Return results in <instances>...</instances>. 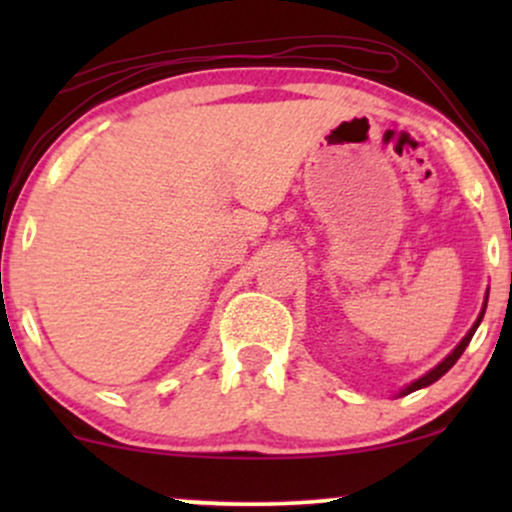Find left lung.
Here are the masks:
<instances>
[{
	"instance_id": "left-lung-1",
	"label": "left lung",
	"mask_w": 512,
	"mask_h": 512,
	"mask_svg": "<svg viewBox=\"0 0 512 512\" xmlns=\"http://www.w3.org/2000/svg\"><path fill=\"white\" fill-rule=\"evenodd\" d=\"M484 310H486V303H484ZM484 310H481V315L477 317V322H474V327H472V330L467 332V337H464L462 342L455 346V351H452V354H450L448 358H445L443 363H438L436 368H433V370H428V373L424 375V378H419V380H416V383H411L409 387H404V390H402V395H409V392H414V390H421V387H426V385H433V383H436L438 378H443V375L448 373V370H450L452 366H455V363H457V358H460V356L464 354V349H467L469 342H472V337H474V332H477V327H479L481 317H484Z\"/></svg>"
}]
</instances>
